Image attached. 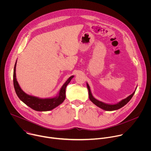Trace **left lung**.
Here are the masks:
<instances>
[{"instance_id": "obj_1", "label": "left lung", "mask_w": 151, "mask_h": 151, "mask_svg": "<svg viewBox=\"0 0 151 151\" xmlns=\"http://www.w3.org/2000/svg\"><path fill=\"white\" fill-rule=\"evenodd\" d=\"M87 88L88 90V93H89V98L90 99V100L96 106H97L98 107H100L102 109L105 110V111H115L117 109H119L120 108H121L122 107H123L124 105H125L129 101H130L132 97L133 96L134 94L135 93V91L131 94L130 96H129L128 97H127L126 99L121 100L120 102H119L118 103L116 104H106L104 103L101 101H100L97 100H96L95 98L93 97V96H92V94L91 93V90H90V88L89 87V85L88 83H87Z\"/></svg>"}]
</instances>
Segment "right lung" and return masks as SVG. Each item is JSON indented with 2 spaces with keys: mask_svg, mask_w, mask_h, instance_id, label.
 <instances>
[{
  "mask_svg": "<svg viewBox=\"0 0 151 151\" xmlns=\"http://www.w3.org/2000/svg\"><path fill=\"white\" fill-rule=\"evenodd\" d=\"M17 63V62H16ZM15 64L14 75H13V81L14 86L15 93L19 99L23 101L26 105L31 107L33 110L37 111H48L53 109L55 107L58 106L59 104L62 103L66 98V88L68 83L70 82L71 79L73 78V76H70L68 81L64 83L62 86V87L60 91L58 96L52 99H39L33 96H31L26 94L21 89L19 84L16 79L15 68L16 63Z\"/></svg>",
  "mask_w": 151,
  "mask_h": 151,
  "instance_id": "obj_1",
  "label": "right lung"
}]
</instances>
